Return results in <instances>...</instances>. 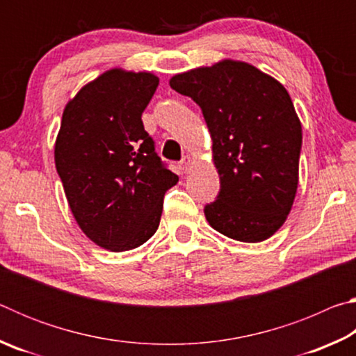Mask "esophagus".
Masks as SVG:
<instances>
[{
    "instance_id": "34e87169",
    "label": "esophagus",
    "mask_w": 356,
    "mask_h": 356,
    "mask_svg": "<svg viewBox=\"0 0 356 356\" xmlns=\"http://www.w3.org/2000/svg\"><path fill=\"white\" fill-rule=\"evenodd\" d=\"M193 163H195V160H193L190 155H185L184 159H182V161H180V170H182L184 172H188L191 170Z\"/></svg>"
}]
</instances>
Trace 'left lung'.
Here are the masks:
<instances>
[{
	"label": "left lung",
	"instance_id": "8db88e82",
	"mask_svg": "<svg viewBox=\"0 0 356 356\" xmlns=\"http://www.w3.org/2000/svg\"><path fill=\"white\" fill-rule=\"evenodd\" d=\"M170 86L201 106L221 188L204 209L232 240L264 242L284 225L297 195L301 122L272 75L237 59L174 75Z\"/></svg>",
	"mask_w": 356,
	"mask_h": 356
}]
</instances>
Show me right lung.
Instances as JSON below:
<instances>
[{"mask_svg": "<svg viewBox=\"0 0 356 356\" xmlns=\"http://www.w3.org/2000/svg\"><path fill=\"white\" fill-rule=\"evenodd\" d=\"M159 81L152 72L114 67L64 108L56 171L76 225L108 251L146 243L159 229L166 190L179 182L161 165L141 120Z\"/></svg>", "mask_w": 356, "mask_h": 356, "instance_id": "obj_1", "label": "right lung"}]
</instances>
